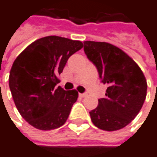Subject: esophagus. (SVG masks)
Here are the masks:
<instances>
[{"instance_id":"1","label":"esophagus","mask_w":157,"mask_h":157,"mask_svg":"<svg viewBox=\"0 0 157 157\" xmlns=\"http://www.w3.org/2000/svg\"><path fill=\"white\" fill-rule=\"evenodd\" d=\"M87 95V93H82V94H79L80 97H85Z\"/></svg>"}]
</instances>
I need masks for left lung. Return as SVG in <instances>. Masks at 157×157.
<instances>
[{
	"mask_svg": "<svg viewBox=\"0 0 157 157\" xmlns=\"http://www.w3.org/2000/svg\"><path fill=\"white\" fill-rule=\"evenodd\" d=\"M87 58L95 65L107 86L105 98L89 113L93 124L105 131L124 128L140 112L146 97L147 83L140 67L118 47L105 42H83Z\"/></svg>",
	"mask_w": 157,
	"mask_h": 157,
	"instance_id": "obj_1",
	"label": "left lung"
}]
</instances>
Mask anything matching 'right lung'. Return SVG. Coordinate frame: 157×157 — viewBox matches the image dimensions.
<instances>
[{
    "label": "right lung",
    "mask_w": 157,
    "mask_h": 157,
    "mask_svg": "<svg viewBox=\"0 0 157 157\" xmlns=\"http://www.w3.org/2000/svg\"><path fill=\"white\" fill-rule=\"evenodd\" d=\"M82 46L80 41L46 36L31 44L13 62L10 90L20 114L33 127L47 131L66 122L78 92L56 87L58 75L69 57Z\"/></svg>",
    "instance_id": "add662e5"
}]
</instances>
